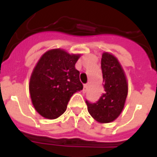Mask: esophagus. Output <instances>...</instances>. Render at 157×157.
Listing matches in <instances>:
<instances>
[{
    "label": "esophagus",
    "mask_w": 157,
    "mask_h": 157,
    "mask_svg": "<svg viewBox=\"0 0 157 157\" xmlns=\"http://www.w3.org/2000/svg\"><path fill=\"white\" fill-rule=\"evenodd\" d=\"M87 86H88L87 84H85V85H84V86H83V91H84V92H86V91L87 90Z\"/></svg>",
    "instance_id": "1"
}]
</instances>
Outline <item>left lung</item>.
Listing matches in <instances>:
<instances>
[{
    "label": "left lung",
    "instance_id": "left-lung-1",
    "mask_svg": "<svg viewBox=\"0 0 157 157\" xmlns=\"http://www.w3.org/2000/svg\"><path fill=\"white\" fill-rule=\"evenodd\" d=\"M101 67L105 92L97 102L86 101V103L92 118L104 124L114 121L123 111L128 95V82L118 59L109 52L102 54Z\"/></svg>",
    "mask_w": 157,
    "mask_h": 157
}]
</instances>
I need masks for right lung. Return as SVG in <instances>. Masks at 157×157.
<instances>
[{
	"mask_svg": "<svg viewBox=\"0 0 157 157\" xmlns=\"http://www.w3.org/2000/svg\"><path fill=\"white\" fill-rule=\"evenodd\" d=\"M80 54H69L62 48L45 52L33 70L29 93L34 109L48 119L62 115L71 96L82 91L80 72L75 63Z\"/></svg>",
	"mask_w": 157,
	"mask_h": 157,
	"instance_id": "obj_1",
	"label": "right lung"
}]
</instances>
